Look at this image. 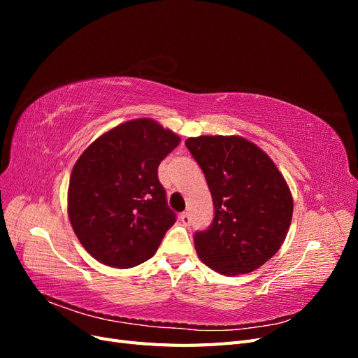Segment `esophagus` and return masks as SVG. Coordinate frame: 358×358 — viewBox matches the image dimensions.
Segmentation results:
<instances>
[{
	"mask_svg": "<svg viewBox=\"0 0 358 358\" xmlns=\"http://www.w3.org/2000/svg\"><path fill=\"white\" fill-rule=\"evenodd\" d=\"M180 222L183 224V225H189L191 224V215L188 213V212H183V213H180Z\"/></svg>",
	"mask_w": 358,
	"mask_h": 358,
	"instance_id": "1",
	"label": "esophagus"
}]
</instances>
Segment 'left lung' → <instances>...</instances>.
Instances as JSON below:
<instances>
[{
	"label": "left lung",
	"instance_id": "left-lung-1",
	"mask_svg": "<svg viewBox=\"0 0 358 358\" xmlns=\"http://www.w3.org/2000/svg\"><path fill=\"white\" fill-rule=\"evenodd\" d=\"M212 194L215 216L197 231L194 246L201 262L218 273L254 272L282 246L292 197L270 157L241 136H200L185 142Z\"/></svg>",
	"mask_w": 358,
	"mask_h": 358
}]
</instances>
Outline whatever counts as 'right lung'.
Instances as JSON below:
<instances>
[{
  "label": "right lung",
  "instance_id": "right-lung-1",
  "mask_svg": "<svg viewBox=\"0 0 358 358\" xmlns=\"http://www.w3.org/2000/svg\"><path fill=\"white\" fill-rule=\"evenodd\" d=\"M180 137L154 119L104 133L76 161L69 218L78 239L100 263L129 268L152 257L176 222L158 180V166Z\"/></svg>",
  "mask_w": 358,
  "mask_h": 358
}]
</instances>
